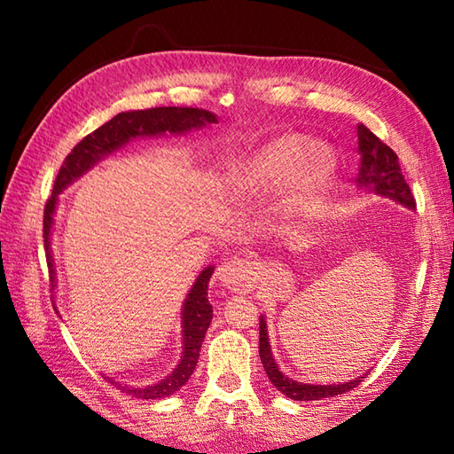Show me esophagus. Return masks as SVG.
<instances>
[{
    "mask_svg": "<svg viewBox=\"0 0 454 454\" xmlns=\"http://www.w3.org/2000/svg\"><path fill=\"white\" fill-rule=\"evenodd\" d=\"M216 277L222 285L230 288V291L239 293V291H249V288H254L257 281V271H255V265L249 262L247 257L234 255L226 259V262L218 267Z\"/></svg>",
    "mask_w": 454,
    "mask_h": 454,
    "instance_id": "34e87169",
    "label": "esophagus"
}]
</instances>
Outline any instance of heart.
Returning a JSON list of instances; mask_svg holds the SVG:
<instances>
[{
    "mask_svg": "<svg viewBox=\"0 0 454 454\" xmlns=\"http://www.w3.org/2000/svg\"><path fill=\"white\" fill-rule=\"evenodd\" d=\"M308 152V142L301 137H286L273 142L271 146L254 153V156L232 163L230 176L246 189H263L283 183L296 163ZM327 169H330V158L324 152H317L304 163L294 181V200L302 199L308 191L320 183Z\"/></svg>",
    "mask_w": 454,
    "mask_h": 454,
    "instance_id": "obj_1",
    "label": "heart"
}]
</instances>
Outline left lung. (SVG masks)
<instances>
[{"mask_svg":"<svg viewBox=\"0 0 454 454\" xmlns=\"http://www.w3.org/2000/svg\"><path fill=\"white\" fill-rule=\"evenodd\" d=\"M356 140H359V152H361V169H359V181L361 185H369L372 191L380 192L384 197H390L394 200L402 202L410 208H416V199L410 185L402 176L400 161L396 152L387 146L376 134H372L364 124L356 127ZM259 356H262L263 369L271 380L273 387L283 392L285 396L298 400V402H310V400H322L332 398L337 394H343L355 387H359L366 376H359L351 382L345 384H333V387H312V384L294 382L288 379L286 374L278 371V366L271 355V345H269L267 337V324L262 317L259 322Z\"/></svg>","mask_w":454,"mask_h":454,"instance_id":"1","label":"left lung"}]
</instances>
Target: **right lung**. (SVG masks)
Masks as SVG:
<instances>
[{"label":"right lung","mask_w":454,"mask_h":454,"mask_svg":"<svg viewBox=\"0 0 454 454\" xmlns=\"http://www.w3.org/2000/svg\"><path fill=\"white\" fill-rule=\"evenodd\" d=\"M216 122V117L208 111L192 109V107H153L146 111H130V113H119L103 127L88 134L82 142L74 146V150L67 153L62 168L58 169V176L54 181L52 197L46 200L44 205V218H43V238H44V249H46V262H48V273L54 275L52 269V257H51V228H52V215L56 208V195L66 185L80 177L83 171H88L95 161H99L105 153L113 152L114 148L122 146L124 142L137 137H153V134L163 132H185L191 129H200L205 124ZM215 267H207L192 285L191 293L183 306V359L179 366L173 371L166 380H161L153 387L146 388H127L121 387L119 382L107 379L114 387H119L122 392L130 394L142 400H160L171 396L177 392L183 384L189 380L199 361L200 345L205 340V333L212 320V306L208 302V281L212 277ZM54 281V277L51 278Z\"/></svg>","instance_id":"obj_1"}]
</instances>
